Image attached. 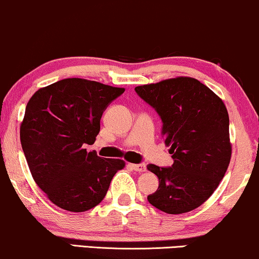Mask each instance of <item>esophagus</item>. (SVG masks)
Instances as JSON below:
<instances>
[{
	"label": "esophagus",
	"instance_id": "1",
	"mask_svg": "<svg viewBox=\"0 0 259 259\" xmlns=\"http://www.w3.org/2000/svg\"><path fill=\"white\" fill-rule=\"evenodd\" d=\"M129 166L136 172H145L146 171L145 163H129Z\"/></svg>",
	"mask_w": 259,
	"mask_h": 259
}]
</instances>
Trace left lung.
Segmentation results:
<instances>
[{"label": "left lung", "instance_id": "left-lung-1", "mask_svg": "<svg viewBox=\"0 0 259 259\" xmlns=\"http://www.w3.org/2000/svg\"><path fill=\"white\" fill-rule=\"evenodd\" d=\"M136 93L163 123L172 167L147 166L159 178L148 202L167 214H184L202 205L224 178L232 156L230 118L220 97L194 77L178 76L142 84Z\"/></svg>", "mask_w": 259, "mask_h": 259}]
</instances>
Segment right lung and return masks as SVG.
<instances>
[{"instance_id":"obj_1","label":"right lung","mask_w":259,"mask_h":259,"mask_svg":"<svg viewBox=\"0 0 259 259\" xmlns=\"http://www.w3.org/2000/svg\"><path fill=\"white\" fill-rule=\"evenodd\" d=\"M124 88L86 78H64L39 88L26 106L20 141L35 184L64 210H90L103 201L125 161L87 152L100 118Z\"/></svg>"}]
</instances>
